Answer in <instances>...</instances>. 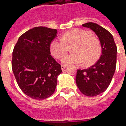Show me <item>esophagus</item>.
Listing matches in <instances>:
<instances>
[{
	"mask_svg": "<svg viewBox=\"0 0 126 126\" xmlns=\"http://www.w3.org/2000/svg\"><path fill=\"white\" fill-rule=\"evenodd\" d=\"M66 67V65H62V66H61V69H62V70H64V69H65Z\"/></svg>",
	"mask_w": 126,
	"mask_h": 126,
	"instance_id": "1",
	"label": "esophagus"
}]
</instances>
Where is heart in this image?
Listing matches in <instances>:
<instances>
[{
  "label": "heart",
  "mask_w": 126,
  "mask_h": 126,
  "mask_svg": "<svg viewBox=\"0 0 126 126\" xmlns=\"http://www.w3.org/2000/svg\"><path fill=\"white\" fill-rule=\"evenodd\" d=\"M74 46L71 52L62 59L64 64H94L101 54V46L97 38L92 36L91 33L79 29L66 32L62 38L54 39L50 43L51 54L55 58H60L68 51V46Z\"/></svg>",
  "instance_id": "1"
}]
</instances>
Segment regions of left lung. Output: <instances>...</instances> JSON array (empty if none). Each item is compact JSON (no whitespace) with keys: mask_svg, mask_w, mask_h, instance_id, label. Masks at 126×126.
I'll use <instances>...</instances> for the list:
<instances>
[{"mask_svg":"<svg viewBox=\"0 0 126 126\" xmlns=\"http://www.w3.org/2000/svg\"><path fill=\"white\" fill-rule=\"evenodd\" d=\"M99 38L102 55L94 65L87 69H78L76 82L85 95L94 97L104 92L110 84L116 66L117 47L113 36L107 29L93 22L85 23Z\"/></svg>","mask_w":126,"mask_h":126,"instance_id":"obj_1","label":"left lung"}]
</instances>
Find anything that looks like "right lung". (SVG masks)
<instances>
[{
  "mask_svg": "<svg viewBox=\"0 0 126 126\" xmlns=\"http://www.w3.org/2000/svg\"><path fill=\"white\" fill-rule=\"evenodd\" d=\"M57 33L47 27H34L23 33L14 47L12 71L20 89L33 99H46L55 90L62 69L51 56L50 46Z\"/></svg>",
  "mask_w": 126,
  "mask_h": 126,
  "instance_id": "obj_1",
  "label": "right lung"
}]
</instances>
